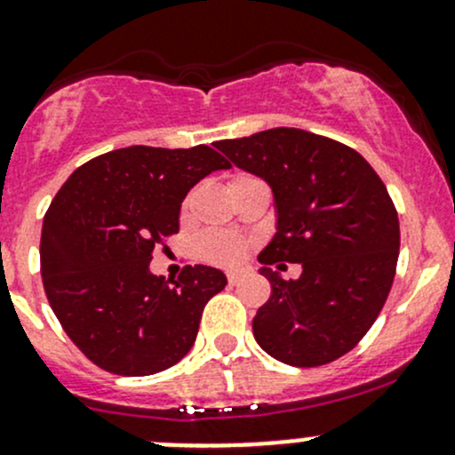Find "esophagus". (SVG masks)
Returning <instances> with one entry per match:
<instances>
[{"instance_id":"34e87169","label":"esophagus","mask_w":455,"mask_h":455,"mask_svg":"<svg viewBox=\"0 0 455 455\" xmlns=\"http://www.w3.org/2000/svg\"><path fill=\"white\" fill-rule=\"evenodd\" d=\"M242 282V275L240 273H228V283L231 286H237V283Z\"/></svg>"}]
</instances>
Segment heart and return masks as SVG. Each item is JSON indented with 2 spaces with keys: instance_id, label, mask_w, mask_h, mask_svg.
Masks as SVG:
<instances>
[{
  "instance_id": "1",
  "label": "heart",
  "mask_w": 455,
  "mask_h": 455,
  "mask_svg": "<svg viewBox=\"0 0 455 455\" xmlns=\"http://www.w3.org/2000/svg\"><path fill=\"white\" fill-rule=\"evenodd\" d=\"M249 176H235L233 182L246 180ZM187 209V204H185ZM200 255L204 259L213 261V264L222 266H235L240 264L242 257L246 255V244L233 235H224V233H209L200 240Z\"/></svg>"
}]
</instances>
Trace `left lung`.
<instances>
[{
    "label": "left lung",
    "mask_w": 455,
    "mask_h": 455,
    "mask_svg": "<svg viewBox=\"0 0 455 455\" xmlns=\"http://www.w3.org/2000/svg\"><path fill=\"white\" fill-rule=\"evenodd\" d=\"M215 147L273 189L277 231L257 255L273 292L253 319L255 341L295 368L350 352L396 273L401 228L383 180L352 147L295 127ZM282 260L299 263L300 277L286 283L267 268Z\"/></svg>",
    "instance_id": "left-lung-1"
}]
</instances>
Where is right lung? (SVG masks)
Segmentation results:
<instances>
[{"label":"right lung","instance_id":"1","mask_svg":"<svg viewBox=\"0 0 455 455\" xmlns=\"http://www.w3.org/2000/svg\"><path fill=\"white\" fill-rule=\"evenodd\" d=\"M231 163L206 145H134L81 164L59 189L41 228L45 295L76 347L99 368L147 376L176 365L198 337L206 301L227 286L211 266L176 282L149 270L180 228L191 189Z\"/></svg>","mask_w":455,"mask_h":455}]
</instances>
